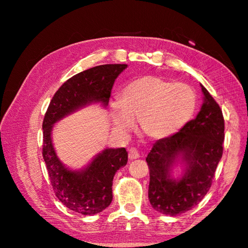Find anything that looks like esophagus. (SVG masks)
I'll return each instance as SVG.
<instances>
[{"mask_svg": "<svg viewBox=\"0 0 248 248\" xmlns=\"http://www.w3.org/2000/svg\"><path fill=\"white\" fill-rule=\"evenodd\" d=\"M140 157V153L136 148H131L129 149V158L130 159H136Z\"/></svg>", "mask_w": 248, "mask_h": 248, "instance_id": "esophagus-1", "label": "esophagus"}]
</instances>
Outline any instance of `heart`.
Returning <instances> with one entry per match:
<instances>
[{
    "instance_id": "obj_1",
    "label": "heart",
    "mask_w": 248,
    "mask_h": 248,
    "mask_svg": "<svg viewBox=\"0 0 248 248\" xmlns=\"http://www.w3.org/2000/svg\"><path fill=\"white\" fill-rule=\"evenodd\" d=\"M195 109L196 95L187 84L145 75L124 87L119 102L110 105V116L120 132L130 131L138 119L145 136L161 140L180 131Z\"/></svg>"
}]
</instances>
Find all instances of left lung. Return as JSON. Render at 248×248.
<instances>
[{
  "label": "left lung",
  "instance_id": "obj_1",
  "mask_svg": "<svg viewBox=\"0 0 248 248\" xmlns=\"http://www.w3.org/2000/svg\"><path fill=\"white\" fill-rule=\"evenodd\" d=\"M203 103L196 118L174 136L157 140L146 156L149 200L155 211L177 216L207 195L223 153L224 119L219 105L200 84ZM182 167L174 176L173 170Z\"/></svg>",
  "mask_w": 248,
  "mask_h": 248
}]
</instances>
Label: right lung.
Wrapping results in <instances>:
<instances>
[{"label":"right lung","instance_id":"obj_1","mask_svg":"<svg viewBox=\"0 0 248 248\" xmlns=\"http://www.w3.org/2000/svg\"><path fill=\"white\" fill-rule=\"evenodd\" d=\"M127 64H104L83 71L63 83L51 99L43 123V155L54 194L66 208L84 216L96 215L112 200V179L125 166L124 148L105 149L81 170L66 167L52 143L53 127L58 121L92 104L108 106L111 89Z\"/></svg>","mask_w":248,"mask_h":248}]
</instances>
